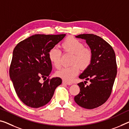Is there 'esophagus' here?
<instances>
[{
    "label": "esophagus",
    "mask_w": 129,
    "mask_h": 129,
    "mask_svg": "<svg viewBox=\"0 0 129 129\" xmlns=\"http://www.w3.org/2000/svg\"><path fill=\"white\" fill-rule=\"evenodd\" d=\"M63 84H66V85H72V83H70V82H66V81H63Z\"/></svg>",
    "instance_id": "esophagus-1"
}]
</instances>
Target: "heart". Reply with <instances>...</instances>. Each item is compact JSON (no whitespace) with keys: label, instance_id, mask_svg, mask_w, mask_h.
I'll return each instance as SVG.
<instances>
[{"label":"heart","instance_id":"b5f03b06","mask_svg":"<svg viewBox=\"0 0 129 129\" xmlns=\"http://www.w3.org/2000/svg\"><path fill=\"white\" fill-rule=\"evenodd\" d=\"M61 45L64 52L73 54L72 64H74L63 67L57 71L56 75L63 80L70 82L78 74L79 66L81 69H85L89 66L92 61V53L89 49L85 48L84 44L81 41L71 36L67 37ZM61 55L60 50L55 47L51 48L49 51V60L56 69L60 68L61 66Z\"/></svg>","mask_w":129,"mask_h":129}]
</instances>
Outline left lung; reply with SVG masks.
<instances>
[{
	"label": "left lung",
	"mask_w": 129,
	"mask_h": 129,
	"mask_svg": "<svg viewBox=\"0 0 129 129\" xmlns=\"http://www.w3.org/2000/svg\"><path fill=\"white\" fill-rule=\"evenodd\" d=\"M86 40L92 53L90 64L79 76L90 81L78 84L80 92L74 97L78 106L93 109L103 104L110 97L117 73L115 53L112 47L100 37L93 34L76 36Z\"/></svg>",
	"instance_id": "left-lung-1"
}]
</instances>
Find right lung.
<instances>
[{
	"mask_svg": "<svg viewBox=\"0 0 129 129\" xmlns=\"http://www.w3.org/2000/svg\"><path fill=\"white\" fill-rule=\"evenodd\" d=\"M66 36L35 35L21 41L14 49L10 67V77L18 98L25 105L39 108L51 100L55 90L62 84L59 77L47 79L52 71L48 53Z\"/></svg>",
	"mask_w": 129,
	"mask_h": 129,
	"instance_id": "obj_1",
	"label": "right lung"
}]
</instances>
